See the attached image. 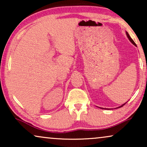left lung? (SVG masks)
<instances>
[{"label": "left lung", "instance_id": "left-lung-1", "mask_svg": "<svg viewBox=\"0 0 147 147\" xmlns=\"http://www.w3.org/2000/svg\"><path fill=\"white\" fill-rule=\"evenodd\" d=\"M126 35H127V37H128V39H129V40H130V41L132 42V44H134V45H135V46H136V43H134V41H133V40H132V39H131V37H130V35H128V33H127V32H126ZM125 104H126V103H125ZM123 104V105H122L121 106H120V107H119V108H120V107H122V106H124V104Z\"/></svg>", "mask_w": 147, "mask_h": 147}]
</instances>
